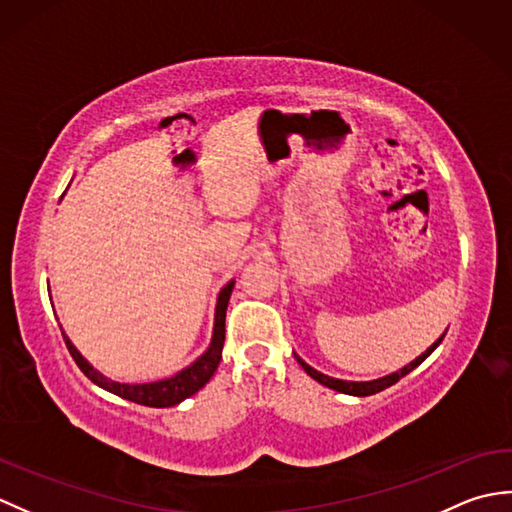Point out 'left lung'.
I'll list each match as a JSON object with an SVG mask.
<instances>
[{
    "mask_svg": "<svg viewBox=\"0 0 512 512\" xmlns=\"http://www.w3.org/2000/svg\"><path fill=\"white\" fill-rule=\"evenodd\" d=\"M442 339H444V334H442ZM442 339H438L436 343H433L427 352H424L422 356L416 358V361L409 363L407 367H402L400 372L383 376V378H378V380H369V383H350V380L330 378V376H325V374L317 372V369H312L308 363H303L299 356H297V361H299V365H301L303 369H306L308 376H312L314 380H319V383L325 385V387H330V389H334V391H341V394H350V396H372V394H378V391H383V389L391 387L394 383H398V380H400L402 376H407V374L411 372V369H416V367L424 361V358H427L433 350H436V347L442 343Z\"/></svg>",
    "mask_w": 512,
    "mask_h": 512,
    "instance_id": "obj_1",
    "label": "left lung"
}]
</instances>
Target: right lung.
Returning a JSON list of instances; mask_svg holds the SVG:
<instances>
[{
  "instance_id": "add662e5",
  "label": "right lung",
  "mask_w": 512,
  "mask_h": 512,
  "mask_svg": "<svg viewBox=\"0 0 512 512\" xmlns=\"http://www.w3.org/2000/svg\"><path fill=\"white\" fill-rule=\"evenodd\" d=\"M233 292V281L226 284L217 297V308H215V328H213V341L209 345L198 361H195L191 367L182 369L180 374L158 380V383H145V385H123V383H114V380L105 378L103 374L96 372V369L85 361V358L74 350V345L68 341V336L63 334V341L68 345V352L72 354L74 363L79 365L81 372L88 376L94 385H99L112 394L121 396L125 400L138 402V405L145 407H173L182 402L184 398L193 396L195 391H200L206 383H209L211 376L215 374L217 365L222 361V347H224V321H226V306H228V297Z\"/></svg>"
}]
</instances>
